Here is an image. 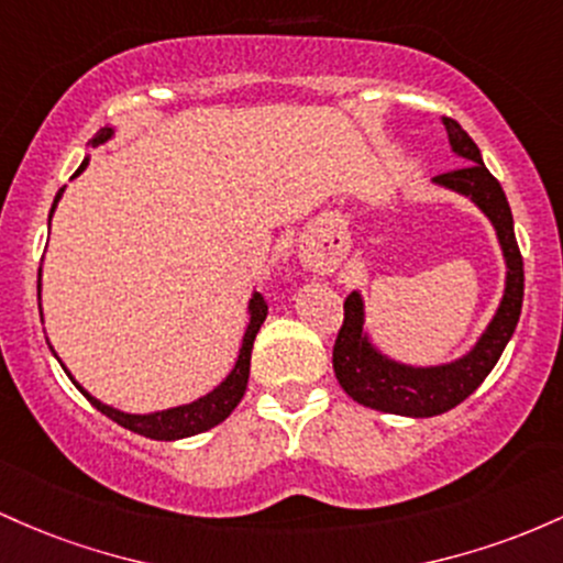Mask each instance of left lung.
I'll list each match as a JSON object with an SVG mask.
<instances>
[{"instance_id":"1","label":"left lung","mask_w":563,"mask_h":563,"mask_svg":"<svg viewBox=\"0 0 563 563\" xmlns=\"http://www.w3.org/2000/svg\"><path fill=\"white\" fill-rule=\"evenodd\" d=\"M446 135H450L452 151L463 156L460 169L435 175V183L465 194L482 207L486 218L497 229V239L508 263V282L497 316L486 327L482 340L468 356L444 366H428L415 369L385 358L369 345L364 334V306L358 292H351L343 302V327L332 349V366L340 385L353 401L364 407L380 409V412L404 415V418H433V415L450 412L460 401H465L473 390L486 380L495 369L497 358L503 356L510 334L516 332L523 302V257L514 233V214L505 199L500 180L484 167L482 151L473 137L450 117H444Z\"/></svg>"}]
</instances>
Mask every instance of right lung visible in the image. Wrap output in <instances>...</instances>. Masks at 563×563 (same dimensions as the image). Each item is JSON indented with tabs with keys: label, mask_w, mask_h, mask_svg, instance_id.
Segmentation results:
<instances>
[{
	"label": "right lung",
	"mask_w": 563,
	"mask_h": 563,
	"mask_svg": "<svg viewBox=\"0 0 563 563\" xmlns=\"http://www.w3.org/2000/svg\"><path fill=\"white\" fill-rule=\"evenodd\" d=\"M111 137V128H103L98 132V135L92 137V145L98 143H106ZM87 167V159L81 162V167L77 169V175L81 169ZM63 188L58 191V197L53 201V210L55 205H58ZM53 210H49V218H53ZM36 287H40V282H36ZM265 316H268V302L263 300L261 292L252 295L250 300V327L247 332H244V343H242V351H239V358H236V366H233V372L229 377H225L223 383L218 385V388L212 390V394H207L205 399L194 401V404H186V407H175V409H164V412H154V415H128V412H119V409L113 407H106V404H100L98 399H92L90 394H87L81 385L71 380L81 394L87 396V401L92 404L98 412H103L106 418H111L113 422H119L122 428H128L132 433H141L145 439H156V441H175V439H186V435H197V433H205L210 431V428L218 426V422H223L229 415L236 409V404L242 401L244 390H247V380H250V356H252V343H255L257 332H261V324L265 321Z\"/></svg>",
	"instance_id": "1"
}]
</instances>
